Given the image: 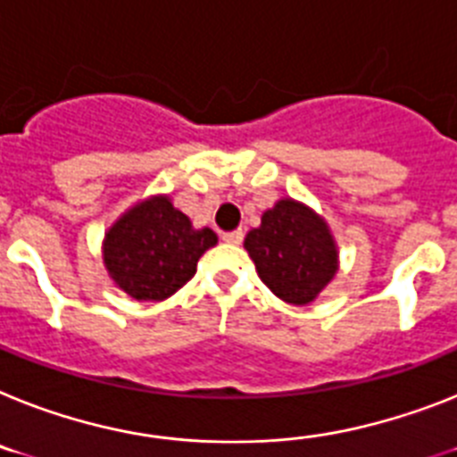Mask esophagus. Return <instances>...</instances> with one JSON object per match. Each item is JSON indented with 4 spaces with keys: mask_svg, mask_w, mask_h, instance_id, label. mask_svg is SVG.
Listing matches in <instances>:
<instances>
[{
    "mask_svg": "<svg viewBox=\"0 0 457 457\" xmlns=\"http://www.w3.org/2000/svg\"><path fill=\"white\" fill-rule=\"evenodd\" d=\"M222 241H228V244H235V246H239L241 241H244V232H241V229H232V232H222Z\"/></svg>",
    "mask_w": 457,
    "mask_h": 457,
    "instance_id": "obj_1",
    "label": "esophagus"
}]
</instances>
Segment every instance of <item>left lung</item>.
Masks as SVG:
<instances>
[{
    "mask_svg": "<svg viewBox=\"0 0 457 457\" xmlns=\"http://www.w3.org/2000/svg\"><path fill=\"white\" fill-rule=\"evenodd\" d=\"M244 248L264 286L287 304L313 302L339 271V248L328 220L293 197L264 211Z\"/></svg>",
    "mask_w": 457,
    "mask_h": 457,
    "instance_id": "1",
    "label": "left lung"
}]
</instances>
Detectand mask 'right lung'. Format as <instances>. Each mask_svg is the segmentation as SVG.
<instances>
[{"mask_svg":"<svg viewBox=\"0 0 457 457\" xmlns=\"http://www.w3.org/2000/svg\"><path fill=\"white\" fill-rule=\"evenodd\" d=\"M218 244L211 228H195L170 195H151L125 209L104 232L102 260L118 290L139 302H162L197 271Z\"/></svg>","mask_w":457,"mask_h":457,"instance_id":"1","label":"right lung"}]
</instances>
